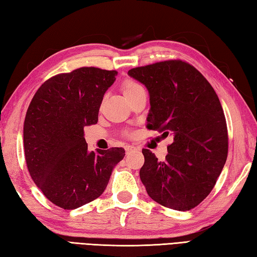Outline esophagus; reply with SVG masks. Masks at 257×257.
<instances>
[{
	"instance_id": "1",
	"label": "esophagus",
	"mask_w": 257,
	"mask_h": 257,
	"mask_svg": "<svg viewBox=\"0 0 257 257\" xmlns=\"http://www.w3.org/2000/svg\"><path fill=\"white\" fill-rule=\"evenodd\" d=\"M139 149L137 148V147L135 146H125V154L129 155V154H133V152H136L138 151Z\"/></svg>"
}]
</instances>
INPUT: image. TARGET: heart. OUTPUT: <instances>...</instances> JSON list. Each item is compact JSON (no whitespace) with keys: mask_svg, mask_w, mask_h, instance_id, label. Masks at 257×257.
Wrapping results in <instances>:
<instances>
[{"mask_svg":"<svg viewBox=\"0 0 257 257\" xmlns=\"http://www.w3.org/2000/svg\"><path fill=\"white\" fill-rule=\"evenodd\" d=\"M121 89H122V92H123L124 97H128L130 95L135 94V92H137V91H139L141 89H144V88H143V86L139 85L138 83H136L135 80L128 79V80L123 81V84L121 86Z\"/></svg>","mask_w":257,"mask_h":257,"instance_id":"obj_1","label":"heart"}]
</instances>
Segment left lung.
<instances>
[{
    "label": "left lung",
    "mask_w": 257,
    "mask_h": 257,
    "mask_svg": "<svg viewBox=\"0 0 257 257\" xmlns=\"http://www.w3.org/2000/svg\"><path fill=\"white\" fill-rule=\"evenodd\" d=\"M150 96L147 127L173 143L166 159L143 149L140 179L150 198L177 211L200 204L216 183L227 158L225 116L204 76L182 61H166L130 69Z\"/></svg>",
    "instance_id": "1"
}]
</instances>
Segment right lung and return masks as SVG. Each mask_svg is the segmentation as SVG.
<instances>
[{"label":"right lung","mask_w":257,"mask_h":257,"mask_svg":"<svg viewBox=\"0 0 257 257\" xmlns=\"http://www.w3.org/2000/svg\"><path fill=\"white\" fill-rule=\"evenodd\" d=\"M116 70L81 67L46 80L26 111L23 140L33 181L52 203L74 210L102 194L123 148L88 151L85 125L98 121Z\"/></svg>","instance_id":"add662e5"}]
</instances>
